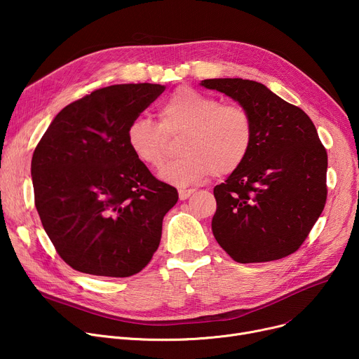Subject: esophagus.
<instances>
[{"label":"esophagus","mask_w":359,"mask_h":359,"mask_svg":"<svg viewBox=\"0 0 359 359\" xmlns=\"http://www.w3.org/2000/svg\"><path fill=\"white\" fill-rule=\"evenodd\" d=\"M194 194H195L194 189H180L179 191V198H180V201H186L187 198L192 196Z\"/></svg>","instance_id":"obj_1"}]
</instances>
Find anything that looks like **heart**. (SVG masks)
I'll list each match as a JSON object with an SVG mask.
<instances>
[{"mask_svg":"<svg viewBox=\"0 0 359 359\" xmlns=\"http://www.w3.org/2000/svg\"><path fill=\"white\" fill-rule=\"evenodd\" d=\"M180 134L179 158L165 164V183L187 186L214 173L229 176L244 164L253 145V121L241 104L218 103L192 87H177L158 109V123L134 118L125 132L129 151L141 164L158 168L167 137Z\"/></svg>","mask_w":359,"mask_h":359,"instance_id":"b5f03b06","label":"heart"}]
</instances>
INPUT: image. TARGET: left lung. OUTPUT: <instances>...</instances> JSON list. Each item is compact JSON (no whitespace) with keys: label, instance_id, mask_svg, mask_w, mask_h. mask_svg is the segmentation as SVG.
Listing matches in <instances>:
<instances>
[{"label":"left lung","instance_id":"left-lung-1","mask_svg":"<svg viewBox=\"0 0 359 359\" xmlns=\"http://www.w3.org/2000/svg\"><path fill=\"white\" fill-rule=\"evenodd\" d=\"M227 94L253 121L248 160L214 187L212 233L238 263L271 262L299 249L323 212L327 153L304 110L268 87L243 79L203 80Z\"/></svg>","mask_w":359,"mask_h":359}]
</instances>
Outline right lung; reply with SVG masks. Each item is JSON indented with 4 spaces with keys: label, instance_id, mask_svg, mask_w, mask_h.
<instances>
[{
    "label": "right lung",
    "instance_id": "obj_1",
    "mask_svg": "<svg viewBox=\"0 0 359 359\" xmlns=\"http://www.w3.org/2000/svg\"><path fill=\"white\" fill-rule=\"evenodd\" d=\"M164 90L149 83L94 90L64 107L36 145V210L72 269L126 278L158 249L163 218L179 195L132 156L125 132Z\"/></svg>",
    "mask_w": 359,
    "mask_h": 359
}]
</instances>
